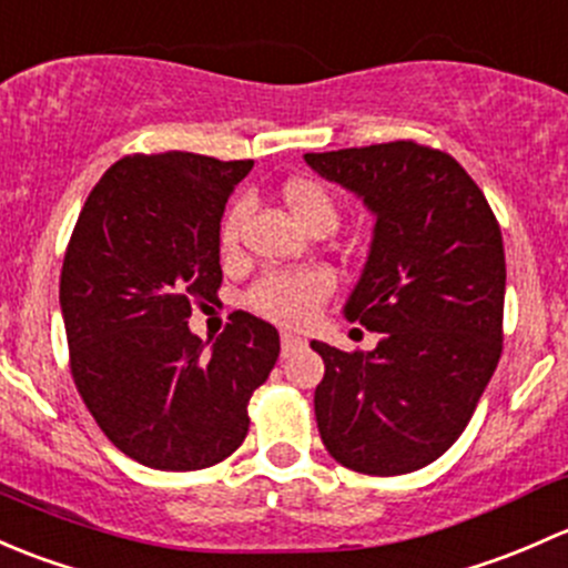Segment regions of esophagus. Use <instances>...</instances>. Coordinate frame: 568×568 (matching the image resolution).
<instances>
[{
	"instance_id": "34e87169",
	"label": "esophagus",
	"mask_w": 568,
	"mask_h": 568,
	"mask_svg": "<svg viewBox=\"0 0 568 568\" xmlns=\"http://www.w3.org/2000/svg\"><path fill=\"white\" fill-rule=\"evenodd\" d=\"M303 344H306V342H303L301 336H295V333H286V331L282 333V355H284V358H286V355L295 353V349H301Z\"/></svg>"
}]
</instances>
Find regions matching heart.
Listing matches in <instances>:
<instances>
[{
  "instance_id": "1",
  "label": "heart",
  "mask_w": 568,
  "mask_h": 568,
  "mask_svg": "<svg viewBox=\"0 0 568 568\" xmlns=\"http://www.w3.org/2000/svg\"><path fill=\"white\" fill-rule=\"evenodd\" d=\"M284 202L290 213L301 221L303 226H336L338 207L327 185L320 180L297 178L284 185ZM248 215V202H235L224 215L221 224V245L232 251L241 241V230ZM331 276L325 271H297V273H267L260 282L251 286V306L265 317L278 320V323H306L320 303L331 292Z\"/></svg>"
}]
</instances>
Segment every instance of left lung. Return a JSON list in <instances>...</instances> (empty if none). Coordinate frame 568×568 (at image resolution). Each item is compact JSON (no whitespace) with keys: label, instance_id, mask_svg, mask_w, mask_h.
I'll return each mask as SVG.
<instances>
[{"label":"left lung","instance_id":"left-lung-1","mask_svg":"<svg viewBox=\"0 0 568 568\" xmlns=\"http://www.w3.org/2000/svg\"><path fill=\"white\" fill-rule=\"evenodd\" d=\"M303 158L374 215L344 317L379 342L369 353L312 342L325 361L314 390L320 437L349 470L413 473L454 446L500 361V226L470 174L440 150L388 142Z\"/></svg>","mask_w":568,"mask_h":568}]
</instances>
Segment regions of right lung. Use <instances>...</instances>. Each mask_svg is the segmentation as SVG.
<instances>
[{"label": "right lung", "mask_w": 568, "mask_h": 568, "mask_svg": "<svg viewBox=\"0 0 568 568\" xmlns=\"http://www.w3.org/2000/svg\"><path fill=\"white\" fill-rule=\"evenodd\" d=\"M254 161L128 155L98 180L60 278L70 372L87 410L125 457L202 470L248 435V399L278 358V331L248 312L213 344L191 306L215 303L221 219Z\"/></svg>", "instance_id": "right-lung-1"}]
</instances>
